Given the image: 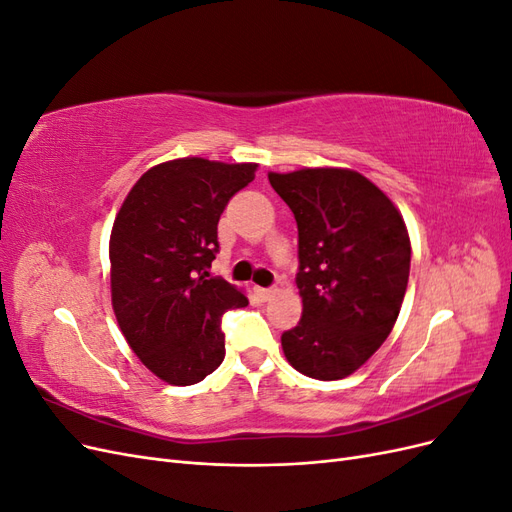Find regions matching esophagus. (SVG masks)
Masks as SVG:
<instances>
[{
	"mask_svg": "<svg viewBox=\"0 0 512 512\" xmlns=\"http://www.w3.org/2000/svg\"><path fill=\"white\" fill-rule=\"evenodd\" d=\"M275 292H277L275 288H256V294L262 301H269Z\"/></svg>",
	"mask_w": 512,
	"mask_h": 512,
	"instance_id": "esophagus-1",
	"label": "esophagus"
}]
</instances>
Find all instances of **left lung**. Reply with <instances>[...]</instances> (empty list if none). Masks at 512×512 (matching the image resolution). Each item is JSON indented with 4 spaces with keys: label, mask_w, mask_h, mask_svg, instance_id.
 <instances>
[{
    "label": "left lung",
    "mask_w": 512,
    "mask_h": 512,
    "mask_svg": "<svg viewBox=\"0 0 512 512\" xmlns=\"http://www.w3.org/2000/svg\"><path fill=\"white\" fill-rule=\"evenodd\" d=\"M269 181L299 228L303 316L282 335L284 354L303 376L342 380L393 331L410 275L408 228L356 170L301 168Z\"/></svg>",
    "instance_id": "obj_1"
}]
</instances>
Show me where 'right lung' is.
Returning a JSON list of instances; mask_svg holds the SVG:
<instances>
[{"label": "right lung", "mask_w": 512, "mask_h": 512, "mask_svg": "<svg viewBox=\"0 0 512 512\" xmlns=\"http://www.w3.org/2000/svg\"><path fill=\"white\" fill-rule=\"evenodd\" d=\"M258 164L179 158L149 168L117 213L111 299L126 342L160 380L190 386L224 361L222 316L245 294L207 269L228 200Z\"/></svg>", "instance_id": "add662e5"}]
</instances>
